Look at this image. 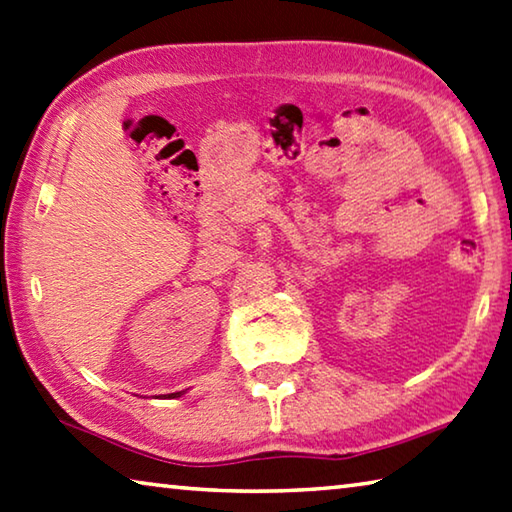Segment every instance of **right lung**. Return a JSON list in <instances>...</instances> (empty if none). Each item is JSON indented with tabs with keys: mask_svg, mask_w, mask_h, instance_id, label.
<instances>
[{
	"mask_svg": "<svg viewBox=\"0 0 512 512\" xmlns=\"http://www.w3.org/2000/svg\"><path fill=\"white\" fill-rule=\"evenodd\" d=\"M176 396H181V392H176V394H172L170 398H176Z\"/></svg>",
	"mask_w": 512,
	"mask_h": 512,
	"instance_id": "1",
	"label": "right lung"
}]
</instances>
